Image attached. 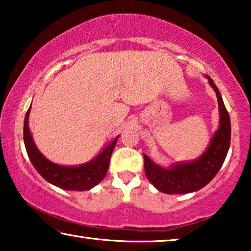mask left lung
Wrapping results in <instances>:
<instances>
[{"mask_svg":"<svg viewBox=\"0 0 251 251\" xmlns=\"http://www.w3.org/2000/svg\"><path fill=\"white\" fill-rule=\"evenodd\" d=\"M217 95L220 113V126L212 138L208 150L201 157L192 163L178 164L171 169L157 166L144 155L146 177L159 192L166 194H188L205 187L219 172L226 159L230 145L231 125L228 110L214 80L207 76Z\"/></svg>","mask_w":251,"mask_h":251,"instance_id":"8db88e82","label":"left lung"}]
</instances>
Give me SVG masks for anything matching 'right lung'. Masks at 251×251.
Wrapping results in <instances>:
<instances>
[{
  "mask_svg": "<svg viewBox=\"0 0 251 251\" xmlns=\"http://www.w3.org/2000/svg\"><path fill=\"white\" fill-rule=\"evenodd\" d=\"M29 108L27 109L24 120V144L29 160L32 161L33 166L45 180L59 187V188L82 192V190L91 189L92 187L96 186L104 179L118 136H116V138L100 152V156H97L91 163L75 167L59 166V165L53 164L52 161L46 159L34 144L32 135L28 129Z\"/></svg>",
  "mask_w": 251,
  "mask_h": 251,
  "instance_id": "right-lung-1",
  "label": "right lung"
}]
</instances>
